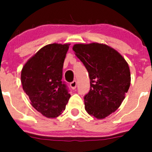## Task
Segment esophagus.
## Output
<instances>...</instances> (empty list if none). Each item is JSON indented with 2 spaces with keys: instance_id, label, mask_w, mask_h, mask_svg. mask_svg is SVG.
Wrapping results in <instances>:
<instances>
[{
  "instance_id": "1",
  "label": "esophagus",
  "mask_w": 152,
  "mask_h": 152,
  "mask_svg": "<svg viewBox=\"0 0 152 152\" xmlns=\"http://www.w3.org/2000/svg\"><path fill=\"white\" fill-rule=\"evenodd\" d=\"M76 85H77V83H76V81L74 80V81H73L71 83H70V87H71L73 90H74V89L76 88Z\"/></svg>"
}]
</instances>
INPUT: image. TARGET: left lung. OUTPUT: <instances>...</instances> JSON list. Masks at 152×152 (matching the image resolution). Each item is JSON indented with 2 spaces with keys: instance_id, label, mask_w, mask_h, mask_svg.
I'll return each instance as SVG.
<instances>
[{
  "instance_id": "1",
  "label": "left lung",
  "mask_w": 152,
  "mask_h": 152,
  "mask_svg": "<svg viewBox=\"0 0 152 152\" xmlns=\"http://www.w3.org/2000/svg\"><path fill=\"white\" fill-rule=\"evenodd\" d=\"M73 50L90 79V90L85 96V110L96 118H105L118 109L129 88L128 63L120 53L106 44H75Z\"/></svg>"
}]
</instances>
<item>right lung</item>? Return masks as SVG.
Returning a JSON list of instances; mask_svg holds the SVG:
<instances>
[{"instance_id":"add662e5","label":"right lung","mask_w":152,"mask_h":152,"mask_svg":"<svg viewBox=\"0 0 152 152\" xmlns=\"http://www.w3.org/2000/svg\"><path fill=\"white\" fill-rule=\"evenodd\" d=\"M70 44H49L31 56L21 70V83L32 107L45 117L60 115L70 97L62 82V67Z\"/></svg>"}]
</instances>
